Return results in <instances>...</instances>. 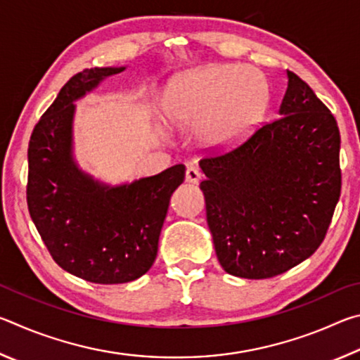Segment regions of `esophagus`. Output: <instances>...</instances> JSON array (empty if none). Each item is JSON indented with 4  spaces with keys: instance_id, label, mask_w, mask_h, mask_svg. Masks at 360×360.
<instances>
[{
    "instance_id": "esophagus-1",
    "label": "esophagus",
    "mask_w": 360,
    "mask_h": 360,
    "mask_svg": "<svg viewBox=\"0 0 360 360\" xmlns=\"http://www.w3.org/2000/svg\"><path fill=\"white\" fill-rule=\"evenodd\" d=\"M200 179H202V173L195 167H188L186 172V181L191 182V184H198Z\"/></svg>"
}]
</instances>
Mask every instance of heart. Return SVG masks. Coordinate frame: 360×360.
<instances>
[{"label":"heart","instance_id":"obj_1","mask_svg":"<svg viewBox=\"0 0 360 360\" xmlns=\"http://www.w3.org/2000/svg\"><path fill=\"white\" fill-rule=\"evenodd\" d=\"M265 79L252 66L212 65L176 79L165 111L173 124L202 122L203 138L214 148L245 139L266 111Z\"/></svg>","mask_w":360,"mask_h":360}]
</instances>
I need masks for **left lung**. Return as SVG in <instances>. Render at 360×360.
Segmentation results:
<instances>
[{
	"label": "left lung",
	"instance_id": "1",
	"mask_svg": "<svg viewBox=\"0 0 360 360\" xmlns=\"http://www.w3.org/2000/svg\"><path fill=\"white\" fill-rule=\"evenodd\" d=\"M278 115L236 149L200 160L216 255L238 278H273L308 259L340 198L337 120L292 71Z\"/></svg>",
	"mask_w": 360,
	"mask_h": 360
}]
</instances>
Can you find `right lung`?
I'll return each instance as SVG.
<instances>
[{
    "instance_id": "add662e5",
    "label": "right lung",
    "mask_w": 360,
    "mask_h": 360,
    "mask_svg": "<svg viewBox=\"0 0 360 360\" xmlns=\"http://www.w3.org/2000/svg\"><path fill=\"white\" fill-rule=\"evenodd\" d=\"M125 66L77 72L36 124L28 144L27 203L53 260L85 281H135L154 264L169 198L184 165L111 186L79 168L72 150L77 100Z\"/></svg>"
}]
</instances>
